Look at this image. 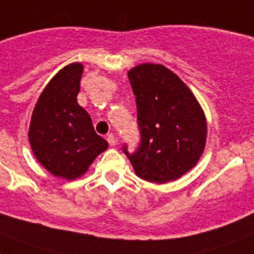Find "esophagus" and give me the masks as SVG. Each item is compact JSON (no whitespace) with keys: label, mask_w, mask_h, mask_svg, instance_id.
Wrapping results in <instances>:
<instances>
[{"label":"esophagus","mask_w":254,"mask_h":254,"mask_svg":"<svg viewBox=\"0 0 254 254\" xmlns=\"http://www.w3.org/2000/svg\"><path fill=\"white\" fill-rule=\"evenodd\" d=\"M107 142H108V143H110V146H116V144H117L116 137H115L114 134H108V135H107Z\"/></svg>","instance_id":"obj_1"}]
</instances>
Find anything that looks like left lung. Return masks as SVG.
Instances as JSON below:
<instances>
[{"label":"left lung","mask_w":254,"mask_h":254,"mask_svg":"<svg viewBox=\"0 0 254 254\" xmlns=\"http://www.w3.org/2000/svg\"><path fill=\"white\" fill-rule=\"evenodd\" d=\"M137 103L140 143L124 152L139 178L176 181L195 167L206 142L203 108L187 85L163 64L144 63L127 72Z\"/></svg>","instance_id":"left-lung-1"}]
</instances>
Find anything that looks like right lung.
<instances>
[{"label":"right lung","instance_id":"obj_1","mask_svg":"<svg viewBox=\"0 0 254 254\" xmlns=\"http://www.w3.org/2000/svg\"><path fill=\"white\" fill-rule=\"evenodd\" d=\"M82 71L81 63H72L51 78L36 103L28 131L38 163L53 176L68 181L86 173L108 147L77 103Z\"/></svg>","mask_w":254,"mask_h":254}]
</instances>
